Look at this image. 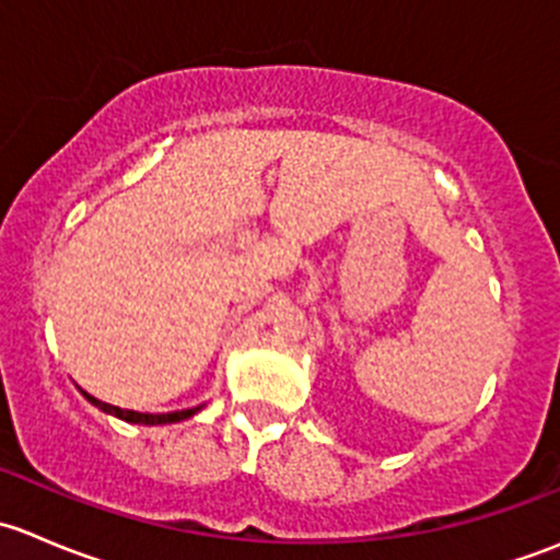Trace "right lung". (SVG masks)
Here are the masks:
<instances>
[{
	"label": "right lung",
	"instance_id": "obj_1",
	"mask_svg": "<svg viewBox=\"0 0 560 560\" xmlns=\"http://www.w3.org/2000/svg\"><path fill=\"white\" fill-rule=\"evenodd\" d=\"M89 400H92L97 409L107 411V415L118 417V420H127V422H143V425H165V422H180L186 420V417H191L195 411H200V406H195V409H184V411H171V415H140V411H129V409H118V406H110L105 404V400H97L94 395L83 393Z\"/></svg>",
	"mask_w": 560,
	"mask_h": 560
}]
</instances>
